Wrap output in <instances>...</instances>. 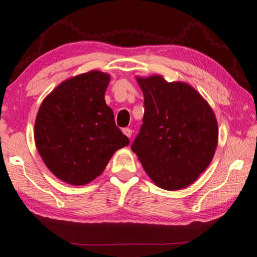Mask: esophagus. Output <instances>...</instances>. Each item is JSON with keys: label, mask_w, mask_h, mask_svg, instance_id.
I'll list each match as a JSON object with an SVG mask.
<instances>
[{"label": "esophagus", "mask_w": 257, "mask_h": 257, "mask_svg": "<svg viewBox=\"0 0 257 257\" xmlns=\"http://www.w3.org/2000/svg\"><path fill=\"white\" fill-rule=\"evenodd\" d=\"M122 133L125 135V136H127V137H132V134H133V130L132 129H130V128H123L122 129Z\"/></svg>", "instance_id": "obj_1"}]
</instances>
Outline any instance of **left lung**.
Wrapping results in <instances>:
<instances>
[{
	"label": "left lung",
	"instance_id": "left-lung-1",
	"mask_svg": "<svg viewBox=\"0 0 257 257\" xmlns=\"http://www.w3.org/2000/svg\"><path fill=\"white\" fill-rule=\"evenodd\" d=\"M137 81L144 94V118L132 150L161 188H185L214 155L219 134L214 113L185 82H168L161 76Z\"/></svg>",
	"mask_w": 257,
	"mask_h": 257
}]
</instances>
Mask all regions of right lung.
<instances>
[{
	"instance_id": "add662e5",
	"label": "right lung",
	"mask_w": 257,
	"mask_h": 257,
	"mask_svg": "<svg viewBox=\"0 0 257 257\" xmlns=\"http://www.w3.org/2000/svg\"><path fill=\"white\" fill-rule=\"evenodd\" d=\"M110 76L82 73L60 84L43 101L35 122L38 153L54 176L86 185L101 175L129 139L116 127L104 94Z\"/></svg>"
}]
</instances>
